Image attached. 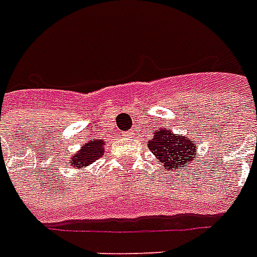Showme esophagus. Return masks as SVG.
<instances>
[{
    "mask_svg": "<svg viewBox=\"0 0 257 257\" xmlns=\"http://www.w3.org/2000/svg\"><path fill=\"white\" fill-rule=\"evenodd\" d=\"M125 136H132V132L129 131V132H125Z\"/></svg>",
    "mask_w": 257,
    "mask_h": 257,
    "instance_id": "34e87169",
    "label": "esophagus"
}]
</instances>
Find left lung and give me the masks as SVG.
<instances>
[{
	"label": "left lung",
	"instance_id": "obj_1",
	"mask_svg": "<svg viewBox=\"0 0 257 257\" xmlns=\"http://www.w3.org/2000/svg\"><path fill=\"white\" fill-rule=\"evenodd\" d=\"M148 148L167 171H184L197 157V145L184 135L159 129L148 141Z\"/></svg>",
	"mask_w": 257,
	"mask_h": 257
}]
</instances>
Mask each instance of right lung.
Listing matches in <instances>:
<instances>
[{"instance_id":"right-lung-1","label":"right lung","mask_w":257,"mask_h":257,"mask_svg":"<svg viewBox=\"0 0 257 257\" xmlns=\"http://www.w3.org/2000/svg\"><path fill=\"white\" fill-rule=\"evenodd\" d=\"M105 149V141L101 139H92L88 143L82 145L81 149H78L76 155H72L69 157L70 163L74 168L81 169L89 167V165L94 163L98 157L102 156Z\"/></svg>"}]
</instances>
